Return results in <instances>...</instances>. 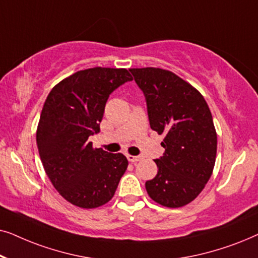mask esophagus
Instances as JSON below:
<instances>
[{
  "instance_id": "obj_1",
  "label": "esophagus",
  "mask_w": 258,
  "mask_h": 258,
  "mask_svg": "<svg viewBox=\"0 0 258 258\" xmlns=\"http://www.w3.org/2000/svg\"><path fill=\"white\" fill-rule=\"evenodd\" d=\"M126 158H128L129 162L136 163V162H139V161L142 160V156H133V155H128V156H126Z\"/></svg>"
}]
</instances>
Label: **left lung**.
<instances>
[{
	"label": "left lung",
	"instance_id": "1",
	"mask_svg": "<svg viewBox=\"0 0 258 258\" xmlns=\"http://www.w3.org/2000/svg\"><path fill=\"white\" fill-rule=\"evenodd\" d=\"M147 102L150 128L164 135L157 175L146 182L151 200L179 208L196 199L216 160L217 135L206 100L191 84L169 70L129 69Z\"/></svg>",
	"mask_w": 258,
	"mask_h": 258
}]
</instances>
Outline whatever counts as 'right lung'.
I'll list each match as a JSON object with an SVG mask.
<instances>
[{"instance_id":"right-lung-1","label":"right lung","mask_w":258,"mask_h":258,"mask_svg":"<svg viewBox=\"0 0 258 258\" xmlns=\"http://www.w3.org/2000/svg\"><path fill=\"white\" fill-rule=\"evenodd\" d=\"M133 81L126 69L80 70L52 88L42 109L36 142L45 174L63 199L93 209L109 202L126 170L123 154L94 148L109 95Z\"/></svg>"}]
</instances>
